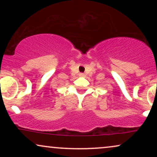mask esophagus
Instances as JSON below:
<instances>
[{
	"label": "esophagus",
	"instance_id": "34e87169",
	"mask_svg": "<svg viewBox=\"0 0 157 157\" xmlns=\"http://www.w3.org/2000/svg\"><path fill=\"white\" fill-rule=\"evenodd\" d=\"M85 75H84V74H83V73H81V74H79V76H81V77H83V76H84Z\"/></svg>",
	"mask_w": 157,
	"mask_h": 157
}]
</instances>
